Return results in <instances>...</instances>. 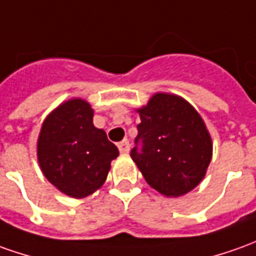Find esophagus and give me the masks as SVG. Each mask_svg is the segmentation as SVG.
<instances>
[{
  "label": "esophagus",
  "mask_w": 256,
  "mask_h": 256,
  "mask_svg": "<svg viewBox=\"0 0 256 256\" xmlns=\"http://www.w3.org/2000/svg\"><path fill=\"white\" fill-rule=\"evenodd\" d=\"M118 147H119V151H120L122 154H128V150H130V144H128V140H123L118 144Z\"/></svg>",
  "instance_id": "34e87169"
}]
</instances>
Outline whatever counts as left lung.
Returning <instances> with one entry per match:
<instances>
[{"label": "left lung", "instance_id": "left-lung-1", "mask_svg": "<svg viewBox=\"0 0 256 256\" xmlns=\"http://www.w3.org/2000/svg\"><path fill=\"white\" fill-rule=\"evenodd\" d=\"M138 114L133 161L160 194H188L203 179L212 160V138L202 118L185 99L168 94L154 95Z\"/></svg>", "mask_w": 256, "mask_h": 256}]
</instances>
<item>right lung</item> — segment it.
Masks as SVG:
<instances>
[{"instance_id":"add662e5","label":"right lung","mask_w":256,"mask_h":256,"mask_svg":"<svg viewBox=\"0 0 256 256\" xmlns=\"http://www.w3.org/2000/svg\"><path fill=\"white\" fill-rule=\"evenodd\" d=\"M94 110L82 99H71L48 116L38 142L44 176L62 194L85 198L105 182L119 150L92 123Z\"/></svg>"}]
</instances>
